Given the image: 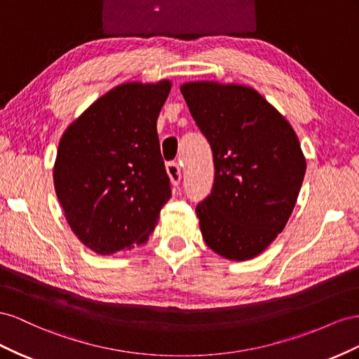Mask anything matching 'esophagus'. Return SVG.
Masks as SVG:
<instances>
[{"label":"esophagus","instance_id":"obj_1","mask_svg":"<svg viewBox=\"0 0 359 359\" xmlns=\"http://www.w3.org/2000/svg\"><path fill=\"white\" fill-rule=\"evenodd\" d=\"M167 172L170 176V180L174 187H177L182 179V167L177 162H168L167 163Z\"/></svg>","mask_w":359,"mask_h":359}]
</instances>
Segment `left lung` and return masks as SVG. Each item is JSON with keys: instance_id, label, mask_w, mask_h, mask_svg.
<instances>
[{"instance_id": "left-lung-1", "label": "left lung", "mask_w": 359, "mask_h": 359, "mask_svg": "<svg viewBox=\"0 0 359 359\" xmlns=\"http://www.w3.org/2000/svg\"><path fill=\"white\" fill-rule=\"evenodd\" d=\"M180 91L213 155V187L196 208L203 239L229 260L252 259L283 231L299 196V140L250 87L188 83Z\"/></svg>"}]
</instances>
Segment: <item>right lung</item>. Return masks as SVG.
Segmentation results:
<instances>
[{
  "instance_id": "obj_1",
  "label": "right lung",
  "mask_w": 359,
  "mask_h": 359,
  "mask_svg": "<svg viewBox=\"0 0 359 359\" xmlns=\"http://www.w3.org/2000/svg\"><path fill=\"white\" fill-rule=\"evenodd\" d=\"M170 90V81L112 88L60 140L57 197L72 231L97 254L146 242L171 197L156 130Z\"/></svg>"
}]
</instances>
